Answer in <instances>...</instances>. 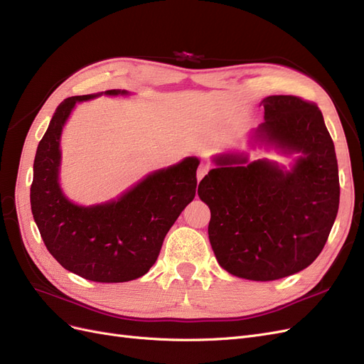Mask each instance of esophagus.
Wrapping results in <instances>:
<instances>
[{
	"instance_id": "esophagus-1",
	"label": "esophagus",
	"mask_w": 364,
	"mask_h": 364,
	"mask_svg": "<svg viewBox=\"0 0 364 364\" xmlns=\"http://www.w3.org/2000/svg\"><path fill=\"white\" fill-rule=\"evenodd\" d=\"M209 168H211V165H209L208 162H202L199 165V168H197V181H200L203 176L209 171Z\"/></svg>"
}]
</instances>
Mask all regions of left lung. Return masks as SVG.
<instances>
[{
    "label": "left lung",
    "instance_id": "left-lung-1",
    "mask_svg": "<svg viewBox=\"0 0 364 364\" xmlns=\"http://www.w3.org/2000/svg\"><path fill=\"white\" fill-rule=\"evenodd\" d=\"M264 121L252 139L299 153L290 170L246 155L215 156L199 183L211 209L208 235L226 272L250 281L290 277L322 252L338 211L334 142L317 105L294 95L261 102Z\"/></svg>",
    "mask_w": 364,
    "mask_h": 364
}]
</instances>
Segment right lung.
I'll return each instance as SVG.
<instances>
[{"instance_id":"1","label":"right lung","mask_w":364,"mask_h":364,"mask_svg":"<svg viewBox=\"0 0 364 364\" xmlns=\"http://www.w3.org/2000/svg\"><path fill=\"white\" fill-rule=\"evenodd\" d=\"M102 94L70 97L58 106L36 150L30 203L43 243L62 267L94 282H127L158 259L165 235L194 199L200 161L185 158L153 171L117 200L92 206L68 200L59 185L62 129L75 103Z\"/></svg>"}]
</instances>
